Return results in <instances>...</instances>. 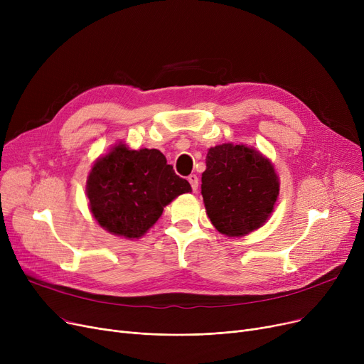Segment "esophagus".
<instances>
[{"instance_id": "obj_1", "label": "esophagus", "mask_w": 364, "mask_h": 364, "mask_svg": "<svg viewBox=\"0 0 364 364\" xmlns=\"http://www.w3.org/2000/svg\"><path fill=\"white\" fill-rule=\"evenodd\" d=\"M187 180H188L190 186H192L193 192H196L198 187H199V178H198V176H196V174H190V176L187 177Z\"/></svg>"}]
</instances>
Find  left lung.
Instances as JSON below:
<instances>
[{"label": "left lung", "mask_w": 364, "mask_h": 364, "mask_svg": "<svg viewBox=\"0 0 364 364\" xmlns=\"http://www.w3.org/2000/svg\"><path fill=\"white\" fill-rule=\"evenodd\" d=\"M279 180L261 153L243 144L211 147L202 174L206 214L225 236H243L261 227L273 211Z\"/></svg>", "instance_id": "obj_1"}]
</instances>
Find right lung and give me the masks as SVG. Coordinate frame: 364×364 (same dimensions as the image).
<instances>
[{"label":"right lung","mask_w":364,"mask_h":364,"mask_svg":"<svg viewBox=\"0 0 364 364\" xmlns=\"http://www.w3.org/2000/svg\"><path fill=\"white\" fill-rule=\"evenodd\" d=\"M192 192L158 149L128 150L119 144L94 164L87 196L94 218L107 232L139 239L155 224L164 208Z\"/></svg>","instance_id":"add662e5"}]
</instances>
